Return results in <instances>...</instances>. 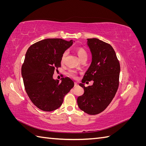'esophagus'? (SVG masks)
Here are the masks:
<instances>
[{
	"label": "esophagus",
	"mask_w": 146,
	"mask_h": 146,
	"mask_svg": "<svg viewBox=\"0 0 146 146\" xmlns=\"http://www.w3.org/2000/svg\"><path fill=\"white\" fill-rule=\"evenodd\" d=\"M78 86V84H77L76 82H75V83H74V86H75V87H77Z\"/></svg>",
	"instance_id": "esophagus-1"
}]
</instances>
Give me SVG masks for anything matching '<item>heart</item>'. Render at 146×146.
Masks as SVG:
<instances>
[{"label": "heart", "mask_w": 146, "mask_h": 146, "mask_svg": "<svg viewBox=\"0 0 146 146\" xmlns=\"http://www.w3.org/2000/svg\"><path fill=\"white\" fill-rule=\"evenodd\" d=\"M77 55L79 57V58L82 61L83 60H87L88 58V53L83 48H78L77 49ZM68 54V51L66 50L63 52V54H62V56H61V63H63L65 58H66V56ZM68 75L72 78H76L77 77V72L76 71V70H69L68 71Z\"/></svg>", "instance_id": "1"}]
</instances>
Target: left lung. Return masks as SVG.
I'll list each match as a JSON object with an SVG mask.
<instances>
[{
  "label": "left lung",
  "mask_w": 146,
  "mask_h": 146,
  "mask_svg": "<svg viewBox=\"0 0 146 146\" xmlns=\"http://www.w3.org/2000/svg\"><path fill=\"white\" fill-rule=\"evenodd\" d=\"M92 54V62L80 86L84 94L77 98L78 107L91 115L102 112L111 103L119 84L120 64L115 51L108 43L98 38L88 39ZM94 81L92 86L83 83Z\"/></svg>",
  "instance_id": "1"
}]
</instances>
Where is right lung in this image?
<instances>
[{
    "instance_id": "obj_1",
    "label": "right lung",
    "mask_w": 146,
    "mask_h": 146,
    "mask_svg": "<svg viewBox=\"0 0 146 146\" xmlns=\"http://www.w3.org/2000/svg\"><path fill=\"white\" fill-rule=\"evenodd\" d=\"M73 43L61 38H48L35 42L26 52L21 73L25 90L32 103L42 111H52L62 105L64 97L74 86L69 77L53 78L61 67L63 52Z\"/></svg>"
}]
</instances>
